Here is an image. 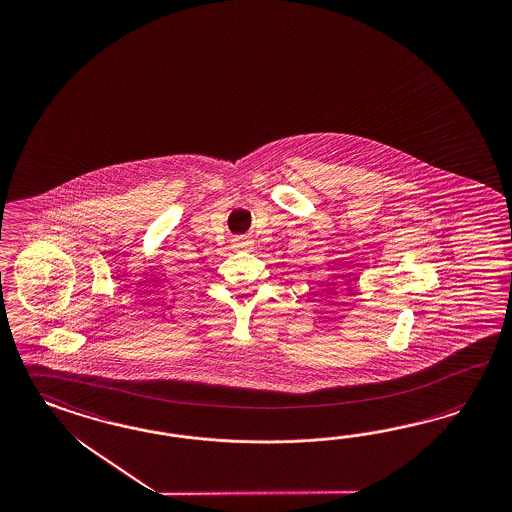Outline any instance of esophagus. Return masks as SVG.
<instances>
[{"instance_id": "1", "label": "esophagus", "mask_w": 512, "mask_h": 512, "mask_svg": "<svg viewBox=\"0 0 512 512\" xmlns=\"http://www.w3.org/2000/svg\"><path fill=\"white\" fill-rule=\"evenodd\" d=\"M234 249L249 250L252 247V239L249 236H236L232 239Z\"/></svg>"}]
</instances>
